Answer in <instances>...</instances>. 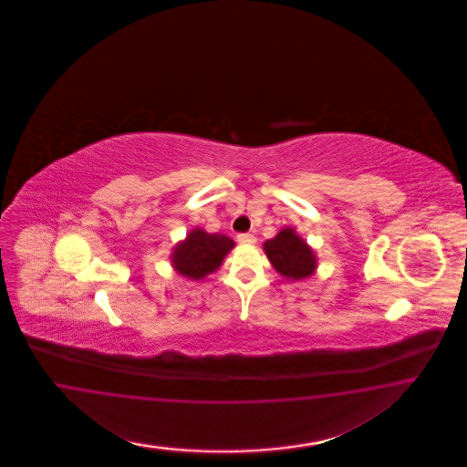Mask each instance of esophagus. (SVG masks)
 Returning <instances> with one entry per match:
<instances>
[{
  "label": "esophagus",
  "instance_id": "esophagus-1",
  "mask_svg": "<svg viewBox=\"0 0 467 467\" xmlns=\"http://www.w3.org/2000/svg\"><path fill=\"white\" fill-rule=\"evenodd\" d=\"M238 241H240L241 244H254L256 238H254V234H250V233H241V234H238Z\"/></svg>",
  "mask_w": 467,
  "mask_h": 467
}]
</instances>
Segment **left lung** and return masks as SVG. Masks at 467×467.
Returning <instances> with one entry per match:
<instances>
[{
    "mask_svg": "<svg viewBox=\"0 0 467 467\" xmlns=\"http://www.w3.org/2000/svg\"><path fill=\"white\" fill-rule=\"evenodd\" d=\"M264 250L270 264L285 279L299 281L317 269V258L310 246L301 240L293 227H285L272 240L265 241Z\"/></svg>",
    "mask_w": 467,
    "mask_h": 467,
    "instance_id": "1",
    "label": "left lung"
}]
</instances>
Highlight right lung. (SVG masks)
<instances>
[{
	"instance_id": "right-lung-1",
	"label": "right lung",
	"mask_w": 467,
	"mask_h": 467,
	"mask_svg": "<svg viewBox=\"0 0 467 467\" xmlns=\"http://www.w3.org/2000/svg\"><path fill=\"white\" fill-rule=\"evenodd\" d=\"M234 241L224 234H209L203 229H193L186 240L178 243L171 254L176 272L192 281H200L221 267Z\"/></svg>"
}]
</instances>
